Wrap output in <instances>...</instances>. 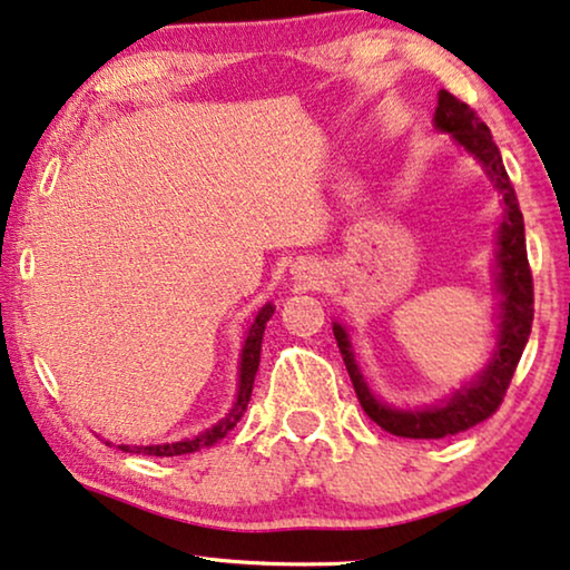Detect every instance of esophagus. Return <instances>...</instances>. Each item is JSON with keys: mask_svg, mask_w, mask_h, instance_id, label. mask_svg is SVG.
<instances>
[{"mask_svg": "<svg viewBox=\"0 0 570 570\" xmlns=\"http://www.w3.org/2000/svg\"><path fill=\"white\" fill-rule=\"evenodd\" d=\"M303 269H308V272H303V277H308L311 283H316V277H311V275H316V272H313V267H303Z\"/></svg>", "mask_w": 570, "mask_h": 570, "instance_id": "obj_1", "label": "esophagus"}]
</instances>
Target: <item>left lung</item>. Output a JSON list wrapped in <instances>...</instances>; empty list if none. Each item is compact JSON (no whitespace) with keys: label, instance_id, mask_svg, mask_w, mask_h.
<instances>
[{"label":"left lung","instance_id":"left-lung-1","mask_svg":"<svg viewBox=\"0 0 570 570\" xmlns=\"http://www.w3.org/2000/svg\"><path fill=\"white\" fill-rule=\"evenodd\" d=\"M434 128L444 130L455 138L458 146H463L468 154H473L483 164L485 175L491 177L493 187L504 197V218L499 226V249H497V287L501 295L499 313V340L497 350L489 365L481 370L470 385H463L450 399H444L436 406L426 409H393L377 401L370 391L365 377H362L357 360H354L350 336L342 324H334V336L344 357L346 373L352 377L354 393H357L360 406L373 422L395 436H409V440H442V436L465 432V429L485 422L497 414V409L504 401L511 375L522 357L524 344L532 332L534 316V293H532V272L527 262L524 244V218L519 210L514 185L509 183V175L501 161L499 146L493 144L491 130L478 118L475 110L448 89H442L436 97Z\"/></svg>","mask_w":570,"mask_h":570}]
</instances>
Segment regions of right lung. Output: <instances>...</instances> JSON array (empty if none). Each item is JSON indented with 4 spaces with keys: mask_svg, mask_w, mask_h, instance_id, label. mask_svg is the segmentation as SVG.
I'll return each mask as SVG.
<instances>
[{
    "mask_svg": "<svg viewBox=\"0 0 570 570\" xmlns=\"http://www.w3.org/2000/svg\"><path fill=\"white\" fill-rule=\"evenodd\" d=\"M272 313H275V308H272V305L267 303L265 308L257 313V318H254L249 334H246V342H244V350H242V362H238V395H236L234 409H230V414L224 419V422H218L216 426L205 429L203 434L193 436V440L171 442V444H146V448H130V444H118V448L122 452H136V455L175 458V455H187V452H197L203 448H210V444L224 440L230 429L236 426L238 419L244 416L246 403H249V399H252L254 375H257V370H259L262 334H265V326H267V321L272 318Z\"/></svg>",
    "mask_w": 570,
    "mask_h": 570,
    "instance_id": "1",
    "label": "right lung"
}]
</instances>
